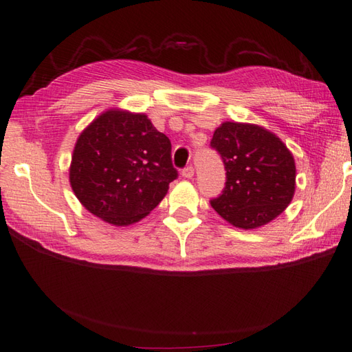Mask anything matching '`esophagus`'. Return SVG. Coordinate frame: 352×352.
Listing matches in <instances>:
<instances>
[{
    "label": "esophagus",
    "instance_id": "1",
    "mask_svg": "<svg viewBox=\"0 0 352 352\" xmlns=\"http://www.w3.org/2000/svg\"><path fill=\"white\" fill-rule=\"evenodd\" d=\"M193 174H195L193 166H186V168L182 170V175H183L184 178H192Z\"/></svg>",
    "mask_w": 352,
    "mask_h": 352
}]
</instances>
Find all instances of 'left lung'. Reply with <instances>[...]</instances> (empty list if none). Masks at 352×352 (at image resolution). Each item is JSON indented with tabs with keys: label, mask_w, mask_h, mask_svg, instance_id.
<instances>
[{
	"label": "left lung",
	"mask_w": 352,
	"mask_h": 352,
	"mask_svg": "<svg viewBox=\"0 0 352 352\" xmlns=\"http://www.w3.org/2000/svg\"><path fill=\"white\" fill-rule=\"evenodd\" d=\"M223 160L226 183L211 207L226 222L255 230L276 219L296 192V162L279 138L248 122H222L211 139Z\"/></svg>",
	"instance_id": "obj_1"
}]
</instances>
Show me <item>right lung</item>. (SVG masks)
Returning <instances> with one entry per match:
<instances>
[{
  "label": "right lung",
  "mask_w": 352,
  "mask_h": 352,
  "mask_svg": "<svg viewBox=\"0 0 352 352\" xmlns=\"http://www.w3.org/2000/svg\"><path fill=\"white\" fill-rule=\"evenodd\" d=\"M177 177L169 138L145 113L121 109L100 113L84 129L69 170L79 202L116 226L150 214Z\"/></svg>",
  "instance_id": "add662e5"
}]
</instances>
